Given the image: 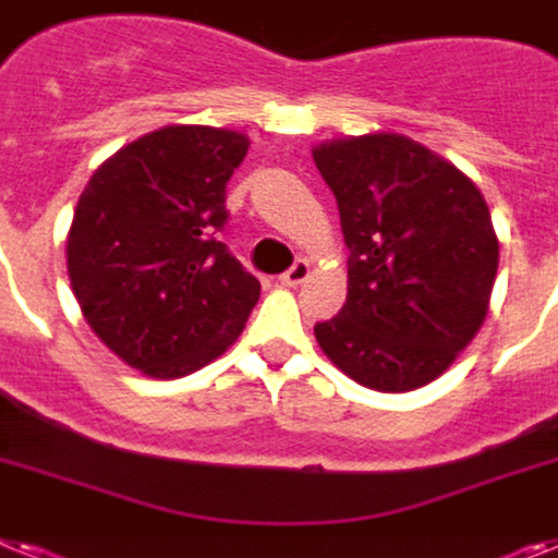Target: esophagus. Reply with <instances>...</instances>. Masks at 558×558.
<instances>
[{"mask_svg": "<svg viewBox=\"0 0 558 558\" xmlns=\"http://www.w3.org/2000/svg\"><path fill=\"white\" fill-rule=\"evenodd\" d=\"M308 275H312V266H308L306 260H294L292 269L280 275V283H283V287L294 289V287H301V283H306Z\"/></svg>", "mask_w": 558, "mask_h": 558, "instance_id": "34e87169", "label": "esophagus"}]
</instances>
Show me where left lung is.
<instances>
[{"label":"left lung","mask_w":558,"mask_h":558,"mask_svg":"<svg viewBox=\"0 0 558 558\" xmlns=\"http://www.w3.org/2000/svg\"><path fill=\"white\" fill-rule=\"evenodd\" d=\"M349 246L340 315L317 323L323 354L360 386L402 395L448 372L482 329L499 238L480 186L400 133L312 149Z\"/></svg>","instance_id":"1"}]
</instances>
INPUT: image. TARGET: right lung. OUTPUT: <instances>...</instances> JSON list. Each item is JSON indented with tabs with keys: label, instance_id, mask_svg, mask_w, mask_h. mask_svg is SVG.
<instances>
[{
	"label": "right lung",
	"instance_id": "add662e5",
	"mask_svg": "<svg viewBox=\"0 0 558 558\" xmlns=\"http://www.w3.org/2000/svg\"><path fill=\"white\" fill-rule=\"evenodd\" d=\"M250 135L167 124L90 175L68 232V275L93 335L135 372L175 380L221 357L260 283L218 241L223 192Z\"/></svg>",
	"mask_w": 558,
	"mask_h": 558
}]
</instances>
